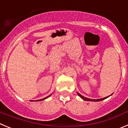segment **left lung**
<instances>
[{"instance_id":"8db88e82","label":"left lung","mask_w":128,"mask_h":128,"mask_svg":"<svg viewBox=\"0 0 128 128\" xmlns=\"http://www.w3.org/2000/svg\"><path fill=\"white\" fill-rule=\"evenodd\" d=\"M78 95L79 96H80V98H81V99H82L83 100H87V101H100V100H104V99H106V98H108L109 96H108V97H106V98H102V99H88V98H85V97H84V96H81L80 94H79L78 92ZM111 96V95H110Z\"/></svg>"}]
</instances>
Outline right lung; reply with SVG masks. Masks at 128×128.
I'll return each mask as SVG.
<instances>
[{"mask_svg":"<svg viewBox=\"0 0 128 128\" xmlns=\"http://www.w3.org/2000/svg\"><path fill=\"white\" fill-rule=\"evenodd\" d=\"M52 94H50V95H49V96H47V98H44V99H40V100H35V101H40V100H44V99H47V98H48V97H50V96H51ZM30 101H33V100H30Z\"/></svg>","mask_w":128,"mask_h":128,"instance_id":"1","label":"right lung"}]
</instances>
